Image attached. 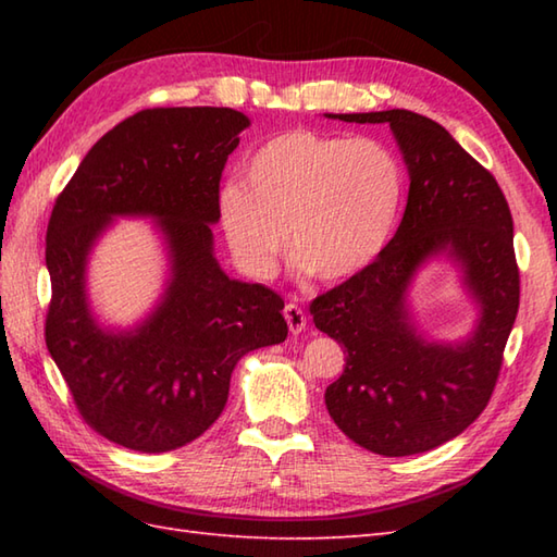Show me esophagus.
Instances as JSON below:
<instances>
[{
	"label": "esophagus",
	"instance_id": "obj_1",
	"mask_svg": "<svg viewBox=\"0 0 557 557\" xmlns=\"http://www.w3.org/2000/svg\"><path fill=\"white\" fill-rule=\"evenodd\" d=\"M285 318H287V325H289L292 335H299L301 330L306 327V313L301 311L299 304H287L285 306Z\"/></svg>",
	"mask_w": 557,
	"mask_h": 557
}]
</instances>
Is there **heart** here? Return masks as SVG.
<instances>
[{
  "mask_svg": "<svg viewBox=\"0 0 557 557\" xmlns=\"http://www.w3.org/2000/svg\"><path fill=\"white\" fill-rule=\"evenodd\" d=\"M405 170L369 136L292 128L268 138L244 162L242 182L218 194L230 253L248 275H275L287 232L299 265L337 282L369 268L395 230Z\"/></svg>",
  "mask_w": 557,
  "mask_h": 557,
  "instance_id": "heart-1",
  "label": "heart"
}]
</instances>
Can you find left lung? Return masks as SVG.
Returning <instances> with one entry per match:
<instances>
[{"instance_id":"8db88e82","label":"left lung","mask_w":557,"mask_h":557,"mask_svg":"<svg viewBox=\"0 0 557 557\" xmlns=\"http://www.w3.org/2000/svg\"><path fill=\"white\" fill-rule=\"evenodd\" d=\"M389 124L409 172L405 218L369 268L313 299L318 330L347 354L325 407L354 443L407 457L453 441L479 419L498 381L519 309L512 215L495 176L429 116L409 110L325 114ZM435 257L460 268L478 304L472 333L429 341L412 323L408 287Z\"/></svg>"}]
</instances>
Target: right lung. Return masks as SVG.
I'll return each instance as SVG.
<instances>
[{
    "label": "right lung",
    "instance_id": "add662e5",
    "mask_svg": "<svg viewBox=\"0 0 557 557\" xmlns=\"http://www.w3.org/2000/svg\"><path fill=\"white\" fill-rule=\"evenodd\" d=\"M248 124L230 108L138 112L88 150L52 208L47 349L90 429L136 453L196 441L244 354L287 339L280 294L232 280L212 248L220 176ZM116 216H150L169 251L161 299L132 329H104L87 299L89 253Z\"/></svg>",
    "mask_w": 557,
    "mask_h": 557
}]
</instances>
